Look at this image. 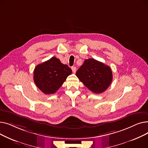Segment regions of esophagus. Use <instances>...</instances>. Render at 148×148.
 <instances>
[{
  "mask_svg": "<svg viewBox=\"0 0 148 148\" xmlns=\"http://www.w3.org/2000/svg\"><path fill=\"white\" fill-rule=\"evenodd\" d=\"M71 69H72V71H73V73H75V71H76V67L72 66L71 67Z\"/></svg>",
  "mask_w": 148,
  "mask_h": 148,
  "instance_id": "1",
  "label": "esophagus"
}]
</instances>
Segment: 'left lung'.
<instances>
[{
  "instance_id": "8db88e82",
  "label": "left lung",
  "mask_w": 148,
  "mask_h": 148,
  "mask_svg": "<svg viewBox=\"0 0 148 148\" xmlns=\"http://www.w3.org/2000/svg\"><path fill=\"white\" fill-rule=\"evenodd\" d=\"M76 75L85 86L95 94L104 92L113 79L111 68L92 58L84 60L77 70Z\"/></svg>"
}]
</instances>
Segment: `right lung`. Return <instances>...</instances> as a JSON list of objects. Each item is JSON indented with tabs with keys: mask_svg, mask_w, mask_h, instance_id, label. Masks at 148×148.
Wrapping results in <instances>:
<instances>
[{
	"mask_svg": "<svg viewBox=\"0 0 148 148\" xmlns=\"http://www.w3.org/2000/svg\"><path fill=\"white\" fill-rule=\"evenodd\" d=\"M72 70L60 60L52 57L38 65L34 72V80L36 86L45 94H54L71 74Z\"/></svg>",
	"mask_w": 148,
	"mask_h": 148,
	"instance_id": "obj_1",
	"label": "right lung"
}]
</instances>
